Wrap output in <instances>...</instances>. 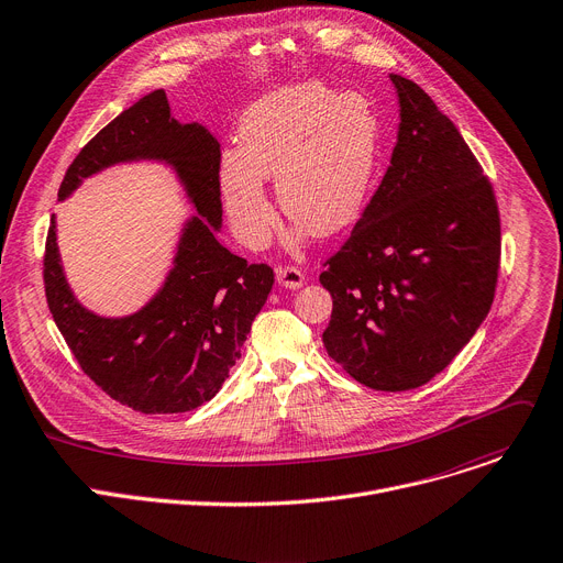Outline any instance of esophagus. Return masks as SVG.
<instances>
[{"mask_svg":"<svg viewBox=\"0 0 563 563\" xmlns=\"http://www.w3.org/2000/svg\"><path fill=\"white\" fill-rule=\"evenodd\" d=\"M276 280L280 287H287V289H298L303 283H306V276L301 269L296 267H278L276 269Z\"/></svg>","mask_w":563,"mask_h":563,"instance_id":"34e87169","label":"esophagus"}]
</instances>
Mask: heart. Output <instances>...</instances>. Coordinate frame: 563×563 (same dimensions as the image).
<instances>
[{
    "mask_svg": "<svg viewBox=\"0 0 563 563\" xmlns=\"http://www.w3.org/2000/svg\"><path fill=\"white\" fill-rule=\"evenodd\" d=\"M238 148L223 152L219 192L235 235L260 246L274 227L265 178H276L283 212L319 238L360 214L378 156V118L357 92L319 84L260 99L242 120Z\"/></svg>",
    "mask_w": 563,
    "mask_h": 563,
    "instance_id": "heart-1",
    "label": "heart"
}]
</instances>
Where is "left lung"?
<instances>
[{"label": "left lung", "mask_w": 563, "mask_h": 563, "mask_svg": "<svg viewBox=\"0 0 563 563\" xmlns=\"http://www.w3.org/2000/svg\"><path fill=\"white\" fill-rule=\"evenodd\" d=\"M391 84V165L319 280L332 296L328 355L371 389L407 391L451 364L489 314L500 214L457 126L415 81Z\"/></svg>", "instance_id": "left-lung-1"}]
</instances>
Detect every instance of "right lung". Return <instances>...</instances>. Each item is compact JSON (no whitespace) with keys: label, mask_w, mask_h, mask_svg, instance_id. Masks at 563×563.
I'll return each mask as SVG.
<instances>
[{"label":"right lung","mask_w":563,"mask_h":563,"mask_svg":"<svg viewBox=\"0 0 563 563\" xmlns=\"http://www.w3.org/2000/svg\"><path fill=\"white\" fill-rule=\"evenodd\" d=\"M142 158L172 165L199 212L185 223L163 289L131 317L88 312L65 280L52 217L45 296L71 355L101 391L142 415H178L208 402L229 378L255 314L267 303L274 269L249 265L217 242L219 142L201 124L176 122L165 90L144 95L81 148L58 199L110 165Z\"/></svg>","instance_id":"1"}]
</instances>
